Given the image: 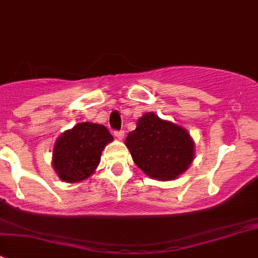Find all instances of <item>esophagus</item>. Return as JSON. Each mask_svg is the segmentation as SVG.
I'll return each mask as SVG.
<instances>
[{"mask_svg": "<svg viewBox=\"0 0 258 258\" xmlns=\"http://www.w3.org/2000/svg\"><path fill=\"white\" fill-rule=\"evenodd\" d=\"M113 135H114V137H116V139H118V140H122L124 137V132L123 131H114Z\"/></svg>", "mask_w": 258, "mask_h": 258, "instance_id": "1", "label": "esophagus"}]
</instances>
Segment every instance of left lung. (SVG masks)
<instances>
[{
	"instance_id": "left-lung-1",
	"label": "left lung",
	"mask_w": 258,
	"mask_h": 258,
	"mask_svg": "<svg viewBox=\"0 0 258 258\" xmlns=\"http://www.w3.org/2000/svg\"><path fill=\"white\" fill-rule=\"evenodd\" d=\"M126 146L137 167L156 179H173L194 161V142L189 134L157 114L145 113L130 132Z\"/></svg>"
}]
</instances>
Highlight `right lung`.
<instances>
[{"mask_svg": "<svg viewBox=\"0 0 258 258\" xmlns=\"http://www.w3.org/2000/svg\"><path fill=\"white\" fill-rule=\"evenodd\" d=\"M112 140V135L103 124H76L56 141L52 166L63 181H82L92 175L100 163L102 150Z\"/></svg>", "mask_w": 258, "mask_h": 258, "instance_id": "1", "label": "right lung"}]
</instances>
